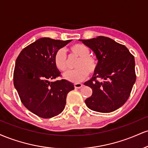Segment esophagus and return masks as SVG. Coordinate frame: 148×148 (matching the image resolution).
Segmentation results:
<instances>
[{
  "label": "esophagus",
  "instance_id": "obj_1",
  "mask_svg": "<svg viewBox=\"0 0 148 148\" xmlns=\"http://www.w3.org/2000/svg\"><path fill=\"white\" fill-rule=\"evenodd\" d=\"M74 86L75 88H81L84 86V85L82 84H80V83H76V84H74Z\"/></svg>",
  "mask_w": 148,
  "mask_h": 148
}]
</instances>
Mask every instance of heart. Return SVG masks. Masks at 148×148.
I'll return each instance as SVG.
<instances>
[{
  "label": "heart",
  "mask_w": 148,
  "mask_h": 148,
  "mask_svg": "<svg viewBox=\"0 0 148 148\" xmlns=\"http://www.w3.org/2000/svg\"><path fill=\"white\" fill-rule=\"evenodd\" d=\"M69 52L74 56L78 57L75 64L76 69L64 74V78L74 83H79L92 74L97 68L98 62L93 56L90 55L89 49L82 44H74L69 48ZM55 64L59 70L65 72L68 69L67 56L63 49H59L54 57Z\"/></svg>",
  "instance_id": "1"
}]
</instances>
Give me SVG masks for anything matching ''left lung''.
I'll use <instances>...</instances> for the list:
<instances>
[{"label":"left lung","mask_w":148,"mask_h":148,"mask_svg":"<svg viewBox=\"0 0 148 148\" xmlns=\"http://www.w3.org/2000/svg\"><path fill=\"white\" fill-rule=\"evenodd\" d=\"M95 53L97 68L84 85L92 89L85 100L92 111L110 113L127 101L136 81L134 57L125 45L107 37L79 40Z\"/></svg>","instance_id":"obj_1"}]
</instances>
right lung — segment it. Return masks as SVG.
Returning <instances> with one entry per match:
<instances>
[{"instance_id":"add662e5","label":"right lung","mask_w":148,"mask_h":148,"mask_svg":"<svg viewBox=\"0 0 148 148\" xmlns=\"http://www.w3.org/2000/svg\"><path fill=\"white\" fill-rule=\"evenodd\" d=\"M72 40L42 37L27 46L16 60L14 86L22 103L42 118L60 114L74 85L65 79L50 81L60 76L54 61L56 53Z\"/></svg>"}]
</instances>
